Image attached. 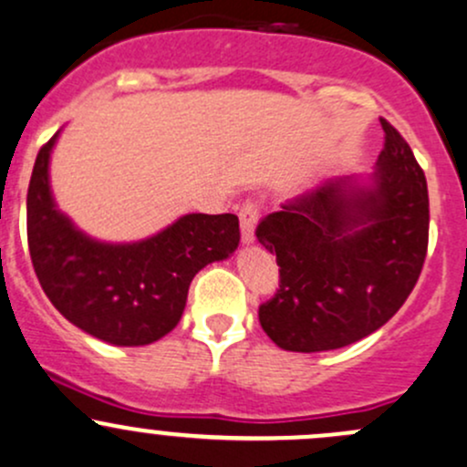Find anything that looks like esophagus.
I'll list each match as a JSON object with an SVG mask.
<instances>
[{
  "label": "esophagus",
  "instance_id": "esophagus-1",
  "mask_svg": "<svg viewBox=\"0 0 467 467\" xmlns=\"http://www.w3.org/2000/svg\"><path fill=\"white\" fill-rule=\"evenodd\" d=\"M259 219V202L257 199H248L239 210V222H242V239L244 244H250L254 239V225Z\"/></svg>",
  "mask_w": 467,
  "mask_h": 467
}]
</instances>
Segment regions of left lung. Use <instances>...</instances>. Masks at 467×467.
<instances>
[{
	"mask_svg": "<svg viewBox=\"0 0 467 467\" xmlns=\"http://www.w3.org/2000/svg\"><path fill=\"white\" fill-rule=\"evenodd\" d=\"M375 186L332 179L265 214L259 244L276 254L279 288L259 306L276 346L324 352L375 332L406 304L428 253V183L408 141L381 117Z\"/></svg>",
	"mask_w": 467,
	"mask_h": 467,
	"instance_id": "obj_1",
	"label": "left lung"
}]
</instances>
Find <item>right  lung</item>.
<instances>
[{
  "label": "right lung",
  "mask_w": 467,
  "mask_h": 467,
  "mask_svg": "<svg viewBox=\"0 0 467 467\" xmlns=\"http://www.w3.org/2000/svg\"><path fill=\"white\" fill-rule=\"evenodd\" d=\"M57 135L39 150L26 199L35 275L70 324L112 346H148L182 319L192 276L237 250V214H186L150 239L99 244L55 208L48 159Z\"/></svg>",
  "instance_id": "add662e5"
}]
</instances>
